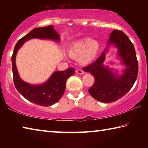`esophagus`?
I'll return each mask as SVG.
<instances>
[{"mask_svg":"<svg viewBox=\"0 0 148 148\" xmlns=\"http://www.w3.org/2000/svg\"><path fill=\"white\" fill-rule=\"evenodd\" d=\"M76 73L78 74H84V72L82 71V70L78 69V70H77V71H76Z\"/></svg>","mask_w":148,"mask_h":148,"instance_id":"34e87169","label":"esophagus"}]
</instances>
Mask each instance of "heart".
<instances>
[{"instance_id":"obj_1","label":"heart","mask_w":148,"mask_h":148,"mask_svg":"<svg viewBox=\"0 0 148 148\" xmlns=\"http://www.w3.org/2000/svg\"><path fill=\"white\" fill-rule=\"evenodd\" d=\"M99 49V44L91 38H84L72 44L69 48V54L72 58H79L80 63L89 64L92 61Z\"/></svg>"}]
</instances>
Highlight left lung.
<instances>
[{"instance_id": "obj_1", "label": "left lung", "mask_w": 148, "mask_h": 148, "mask_svg": "<svg viewBox=\"0 0 148 148\" xmlns=\"http://www.w3.org/2000/svg\"><path fill=\"white\" fill-rule=\"evenodd\" d=\"M110 44H114L118 48L119 56L125 66L123 74L118 76L104 66L108 47L96 61L83 69L95 78L94 84L88 90L89 94L102 102H115L126 95L133 86L138 72L134 47L123 32L114 30L110 35L107 46Z\"/></svg>"}]
</instances>
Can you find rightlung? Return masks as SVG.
Masks as SVG:
<instances>
[{"instance_id": "obj_1", "label": "right lung", "mask_w": 148, "mask_h": 148, "mask_svg": "<svg viewBox=\"0 0 148 148\" xmlns=\"http://www.w3.org/2000/svg\"><path fill=\"white\" fill-rule=\"evenodd\" d=\"M34 38L53 40L56 42L60 40L59 35L52 25L34 29L19 40L12 56L14 85L19 93L29 101L42 106H51L58 102L63 95L66 80L74 74V69L69 68L64 71L55 72L47 82L41 85L34 86L23 82L17 71L16 56L24 42Z\"/></svg>"}]
</instances>
